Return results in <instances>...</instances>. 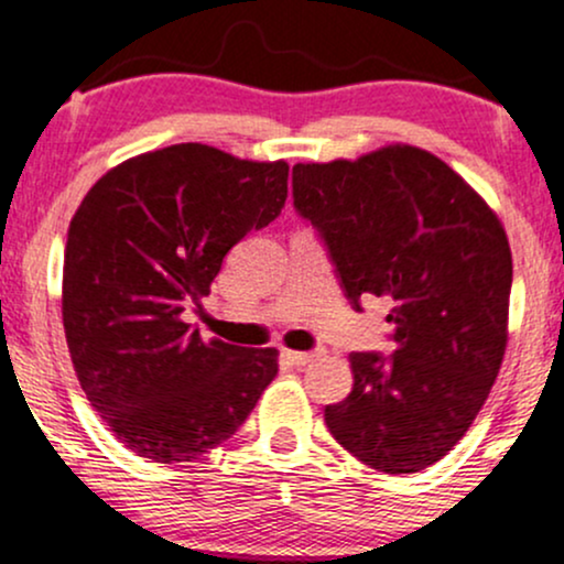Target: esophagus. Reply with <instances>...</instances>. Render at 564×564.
Instances as JSON below:
<instances>
[{
	"mask_svg": "<svg viewBox=\"0 0 564 564\" xmlns=\"http://www.w3.org/2000/svg\"><path fill=\"white\" fill-rule=\"evenodd\" d=\"M283 358H286L289 364H294V367H307V364L318 361L321 352L313 350V352H302V350H283Z\"/></svg>",
	"mask_w": 564,
	"mask_h": 564,
	"instance_id": "1",
	"label": "esophagus"
}]
</instances>
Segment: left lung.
Here are the masks:
<instances>
[{"label": "left lung", "mask_w": 564, "mask_h": 564, "mask_svg": "<svg viewBox=\"0 0 564 564\" xmlns=\"http://www.w3.org/2000/svg\"><path fill=\"white\" fill-rule=\"evenodd\" d=\"M292 189L352 305L369 294L393 302V356L350 352L352 391L326 406V425L377 471H423L466 436L503 364V225L466 178L412 144L296 163Z\"/></svg>", "instance_id": "1"}]
</instances>
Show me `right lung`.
I'll return each instance as SVG.
<instances>
[{
  "label": "right lung",
  "mask_w": 564,
  "mask_h": 564,
  "mask_svg": "<svg viewBox=\"0 0 564 564\" xmlns=\"http://www.w3.org/2000/svg\"><path fill=\"white\" fill-rule=\"evenodd\" d=\"M286 195V160H240L189 141L109 169L74 212L66 345L90 406L135 455L197 460L243 425L278 375L275 348L200 339L182 313L208 296L227 251L268 227Z\"/></svg>",
  "instance_id": "1"
}]
</instances>
